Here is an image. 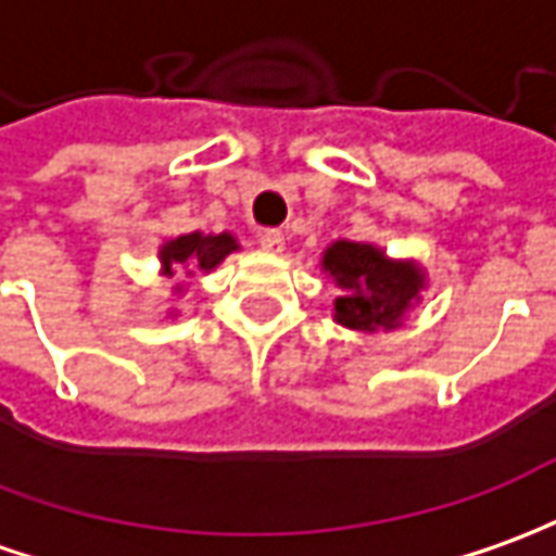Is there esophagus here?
Wrapping results in <instances>:
<instances>
[{
	"instance_id": "34e87169",
	"label": "esophagus",
	"mask_w": 556,
	"mask_h": 556,
	"mask_svg": "<svg viewBox=\"0 0 556 556\" xmlns=\"http://www.w3.org/2000/svg\"><path fill=\"white\" fill-rule=\"evenodd\" d=\"M258 243H262L264 252H274V255H277V252L286 249V237H282L279 230H264L262 237H258Z\"/></svg>"
}]
</instances>
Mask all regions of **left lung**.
I'll return each instance as SVG.
<instances>
[{"label":"left lung","mask_w":556,"mask_h":556,"mask_svg":"<svg viewBox=\"0 0 556 556\" xmlns=\"http://www.w3.org/2000/svg\"><path fill=\"white\" fill-rule=\"evenodd\" d=\"M319 270L341 292L331 319L362 334L405 326L429 289V274L417 258H392L374 243L334 240L323 249Z\"/></svg>","instance_id":"1"}]
</instances>
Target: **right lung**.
<instances>
[{
    "label": "right lung",
    "instance_id": "1",
    "mask_svg": "<svg viewBox=\"0 0 556 556\" xmlns=\"http://www.w3.org/2000/svg\"><path fill=\"white\" fill-rule=\"evenodd\" d=\"M230 252H240V243L230 230L222 233H203V230H191V233H179L173 240H164L157 247V274L161 277H206L213 274L218 264L228 258ZM185 286H176V298H182ZM169 319L179 316V309L169 307Z\"/></svg>",
    "mask_w": 556,
    "mask_h": 556
}]
</instances>
